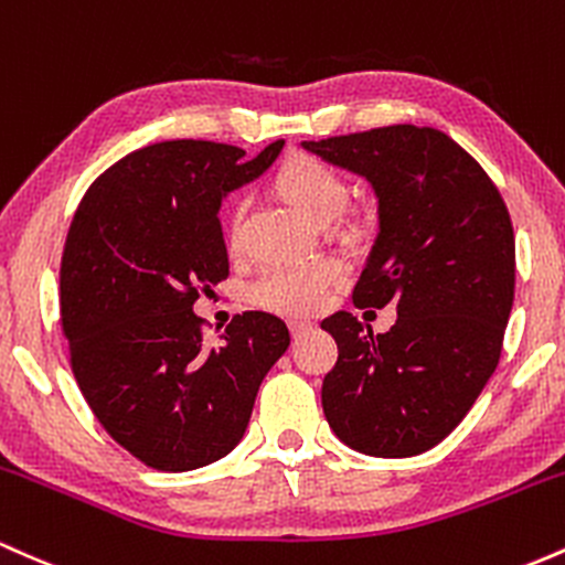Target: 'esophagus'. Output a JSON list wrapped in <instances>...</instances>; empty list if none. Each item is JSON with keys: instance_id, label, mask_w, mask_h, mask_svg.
<instances>
[{"instance_id": "obj_1", "label": "esophagus", "mask_w": 565, "mask_h": 565, "mask_svg": "<svg viewBox=\"0 0 565 565\" xmlns=\"http://www.w3.org/2000/svg\"><path fill=\"white\" fill-rule=\"evenodd\" d=\"M288 328H290V335H294V339H299V335H303L307 331H312V322L290 320V322H288Z\"/></svg>"}]
</instances>
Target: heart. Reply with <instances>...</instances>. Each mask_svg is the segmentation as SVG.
Returning <instances> with one entry per match:
<instances>
[{
	"label": "heart",
	"instance_id": "heart-1",
	"mask_svg": "<svg viewBox=\"0 0 565 565\" xmlns=\"http://www.w3.org/2000/svg\"><path fill=\"white\" fill-rule=\"evenodd\" d=\"M277 194L312 224H328L347 202V183L331 164L309 154H294L275 173ZM245 202L237 200L230 211V237H239ZM341 280V266L333 258H309L266 266L250 285V301L275 315L301 317L326 307L328 296Z\"/></svg>",
	"mask_w": 565,
	"mask_h": 565
}]
</instances>
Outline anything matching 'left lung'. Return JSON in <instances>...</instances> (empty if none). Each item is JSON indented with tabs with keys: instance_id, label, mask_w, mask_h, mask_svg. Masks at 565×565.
I'll return each instance as SVG.
<instances>
[{
	"instance_id": "1",
	"label": "left lung",
	"mask_w": 565,
	"mask_h": 565,
	"mask_svg": "<svg viewBox=\"0 0 565 565\" xmlns=\"http://www.w3.org/2000/svg\"><path fill=\"white\" fill-rule=\"evenodd\" d=\"M363 175L379 234L354 307L386 303L395 326L373 335L352 312L320 322L339 347L322 411L341 443L384 459L435 448L497 371L515 299V234L488 173L435 128L390 125L303 141Z\"/></svg>"
}]
</instances>
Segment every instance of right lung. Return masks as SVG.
<instances>
[{"instance_id": "add662e5", "label": "right lung", "mask_w": 565, "mask_h": 565, "mask_svg": "<svg viewBox=\"0 0 565 565\" xmlns=\"http://www.w3.org/2000/svg\"><path fill=\"white\" fill-rule=\"evenodd\" d=\"M213 141H162L114 162L82 198L61 258V322L82 395L125 451L164 472L243 440L256 392L288 350L280 317L243 312L202 339L194 301L230 277L218 207L264 173Z\"/></svg>"}]
</instances>
